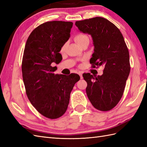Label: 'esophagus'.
<instances>
[{
	"mask_svg": "<svg viewBox=\"0 0 147 147\" xmlns=\"http://www.w3.org/2000/svg\"><path fill=\"white\" fill-rule=\"evenodd\" d=\"M78 74H79V75H80V78H81V79H82V78H83L82 72H79V73H78Z\"/></svg>",
	"mask_w": 147,
	"mask_h": 147,
	"instance_id": "obj_1",
	"label": "esophagus"
}]
</instances>
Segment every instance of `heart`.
<instances>
[{"label": "heart", "mask_w": 147, "mask_h": 147, "mask_svg": "<svg viewBox=\"0 0 147 147\" xmlns=\"http://www.w3.org/2000/svg\"><path fill=\"white\" fill-rule=\"evenodd\" d=\"M87 38H88L86 35L84 34H78L77 35H75L74 37V40H75V42H76L78 44V45H80V44L82 43L84 40H86ZM65 47V44H64L63 47H62V48H61V51L64 50Z\"/></svg>", "instance_id": "heart-1"}]
</instances>
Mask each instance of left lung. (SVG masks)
<instances>
[{"instance_id": "left-lung-1", "label": "left lung", "mask_w": 147, "mask_h": 147, "mask_svg": "<svg viewBox=\"0 0 147 147\" xmlns=\"http://www.w3.org/2000/svg\"><path fill=\"white\" fill-rule=\"evenodd\" d=\"M75 25L92 37L94 49L91 67H104L100 76L83 74L88 99L96 109L110 110L122 97L131 70L129 53L123 35L116 26L102 17L76 21Z\"/></svg>"}]
</instances>
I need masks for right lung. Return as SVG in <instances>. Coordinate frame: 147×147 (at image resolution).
Masks as SVG:
<instances>
[{
  "label": "right lung",
  "mask_w": 147,
  "mask_h": 147,
  "mask_svg": "<svg viewBox=\"0 0 147 147\" xmlns=\"http://www.w3.org/2000/svg\"><path fill=\"white\" fill-rule=\"evenodd\" d=\"M73 23L48 21L35 28L26 42L22 74L29 101L43 116L56 119L65 113L70 92L80 78L76 74H55L61 48L70 37Z\"/></svg>",
  "instance_id": "right-lung-1"
}]
</instances>
